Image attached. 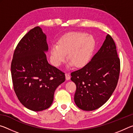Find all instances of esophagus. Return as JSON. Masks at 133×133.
<instances>
[{"mask_svg":"<svg viewBox=\"0 0 133 133\" xmlns=\"http://www.w3.org/2000/svg\"><path fill=\"white\" fill-rule=\"evenodd\" d=\"M65 76H66V79L67 80L70 79V75L69 73H66L65 74Z\"/></svg>","mask_w":133,"mask_h":133,"instance_id":"obj_1","label":"esophagus"}]
</instances>
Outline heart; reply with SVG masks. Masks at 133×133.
I'll return each mask as SVG.
<instances>
[{"instance_id": "obj_1", "label": "heart", "mask_w": 133, "mask_h": 133, "mask_svg": "<svg viewBox=\"0 0 133 133\" xmlns=\"http://www.w3.org/2000/svg\"><path fill=\"white\" fill-rule=\"evenodd\" d=\"M96 46V41L91 35L82 31H71L60 38L58 44H53L50 48L51 60L56 66L65 62L68 53L69 67L85 66L90 60Z\"/></svg>"}]
</instances>
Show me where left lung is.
<instances>
[{
  "label": "left lung",
  "instance_id": "left-lung-1",
  "mask_svg": "<svg viewBox=\"0 0 133 133\" xmlns=\"http://www.w3.org/2000/svg\"><path fill=\"white\" fill-rule=\"evenodd\" d=\"M120 70V58L111 36L91 61L83 68L71 73L76 85L75 102L79 109L92 111L106 103L117 84Z\"/></svg>",
  "mask_w": 133,
  "mask_h": 133
}]
</instances>
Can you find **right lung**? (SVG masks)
<instances>
[{"mask_svg": "<svg viewBox=\"0 0 133 133\" xmlns=\"http://www.w3.org/2000/svg\"><path fill=\"white\" fill-rule=\"evenodd\" d=\"M46 35L39 26L29 31L16 48L11 63L13 89L24 107L34 111L50 107L63 72L49 63Z\"/></svg>", "mask_w": 133, "mask_h": 133, "instance_id": "add662e5", "label": "right lung"}]
</instances>
